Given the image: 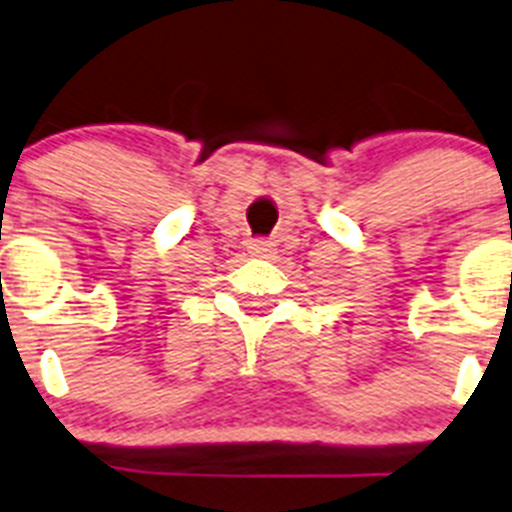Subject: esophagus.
<instances>
[{
  "label": "esophagus",
  "mask_w": 512,
  "mask_h": 512,
  "mask_svg": "<svg viewBox=\"0 0 512 512\" xmlns=\"http://www.w3.org/2000/svg\"><path fill=\"white\" fill-rule=\"evenodd\" d=\"M249 252L257 257H268L273 252V242H268V239H252L249 242Z\"/></svg>",
  "instance_id": "34e87169"
}]
</instances>
